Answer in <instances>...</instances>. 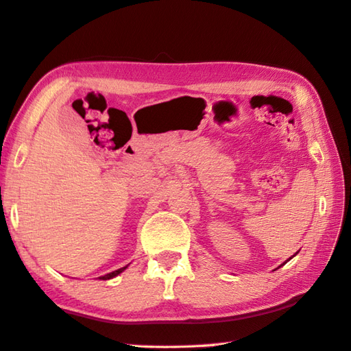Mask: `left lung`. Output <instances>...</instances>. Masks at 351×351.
Returning <instances> with one entry per match:
<instances>
[{
    "label": "left lung",
    "instance_id": "left-lung-1",
    "mask_svg": "<svg viewBox=\"0 0 351 351\" xmlns=\"http://www.w3.org/2000/svg\"><path fill=\"white\" fill-rule=\"evenodd\" d=\"M296 254H298V252H296ZM296 254H295V255H296ZM295 255H293V256H295ZM291 259H292V256H291L289 259H287V261H291ZM287 261H286V263H287ZM280 267H282V265H280ZM276 269H277V268H276Z\"/></svg>",
    "mask_w": 351,
    "mask_h": 351
}]
</instances>
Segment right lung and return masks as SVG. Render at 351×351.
Here are the masks:
<instances>
[{
  "mask_svg": "<svg viewBox=\"0 0 351 351\" xmlns=\"http://www.w3.org/2000/svg\"><path fill=\"white\" fill-rule=\"evenodd\" d=\"M125 268H128V265L121 267V268H119V269H115V271H112V273H108V274H105V276H101L99 278H101V280H110V278H112V277H115V276H119L120 273H123Z\"/></svg>",
  "mask_w": 351,
  "mask_h": 351,
  "instance_id": "1",
  "label": "right lung"
}]
</instances>
